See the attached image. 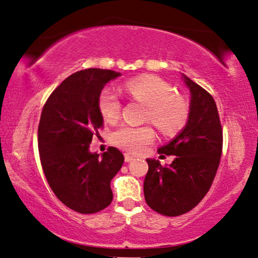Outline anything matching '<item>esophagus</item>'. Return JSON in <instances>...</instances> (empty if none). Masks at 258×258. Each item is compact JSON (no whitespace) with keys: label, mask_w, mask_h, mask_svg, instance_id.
<instances>
[{"label":"esophagus","mask_w":258,"mask_h":258,"mask_svg":"<svg viewBox=\"0 0 258 258\" xmlns=\"http://www.w3.org/2000/svg\"><path fill=\"white\" fill-rule=\"evenodd\" d=\"M134 160V156H132L130 154H124V161L125 162H132Z\"/></svg>","instance_id":"1"}]
</instances>
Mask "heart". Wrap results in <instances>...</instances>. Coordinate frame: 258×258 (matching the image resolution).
Returning a JSON list of instances; mask_svg holds the SVG:
<instances>
[{"label": "heart", "instance_id": "heart-1", "mask_svg": "<svg viewBox=\"0 0 258 258\" xmlns=\"http://www.w3.org/2000/svg\"><path fill=\"white\" fill-rule=\"evenodd\" d=\"M123 89L133 100L147 105L144 119L153 123L164 135H172L184 128L190 116V104L186 98L175 94L174 88L158 76H141L126 81ZM98 109L105 121L114 123L121 116L122 104L118 95L111 88H105L98 97ZM155 139L150 125L118 126L111 134L116 147L133 154L146 149Z\"/></svg>", "mask_w": 258, "mask_h": 258}]
</instances>
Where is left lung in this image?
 <instances>
[{
  "label": "left lung",
  "mask_w": 258,
  "mask_h": 258,
  "mask_svg": "<svg viewBox=\"0 0 258 258\" xmlns=\"http://www.w3.org/2000/svg\"><path fill=\"white\" fill-rule=\"evenodd\" d=\"M191 94L190 116L185 128L167 146L162 156H175L171 164L147 160L144 199L148 206L164 216H179L194 209L209 191L216 176L223 147V130L213 96L186 77Z\"/></svg>",
  "instance_id": "1"
}]
</instances>
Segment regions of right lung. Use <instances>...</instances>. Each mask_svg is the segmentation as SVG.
<instances>
[{
  "mask_svg": "<svg viewBox=\"0 0 258 258\" xmlns=\"http://www.w3.org/2000/svg\"><path fill=\"white\" fill-rule=\"evenodd\" d=\"M119 75L109 69L80 70L52 91L42 109L37 133L42 169L56 197L76 213H98L112 201L110 182L124 156L109 147L100 157L90 153L89 144L103 128L101 91Z\"/></svg>",
  "mask_w": 258,
  "mask_h": 258,
  "instance_id": "obj_1",
  "label": "right lung"
}]
</instances>
